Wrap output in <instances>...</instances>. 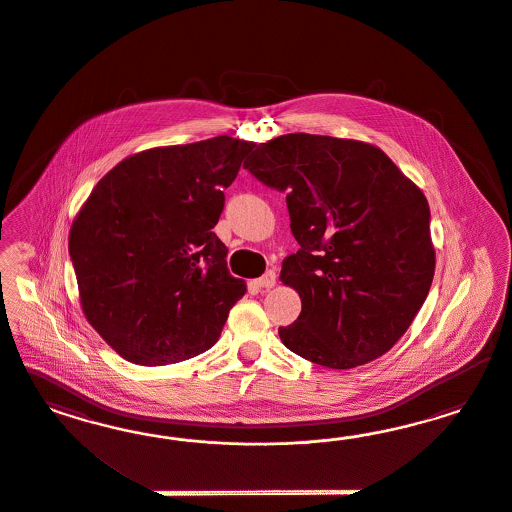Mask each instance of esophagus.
Returning a JSON list of instances; mask_svg holds the SVG:
<instances>
[{"label":"esophagus","instance_id":"esophagus-1","mask_svg":"<svg viewBox=\"0 0 512 512\" xmlns=\"http://www.w3.org/2000/svg\"><path fill=\"white\" fill-rule=\"evenodd\" d=\"M253 283H255L259 289H272V287L276 285V274H274L272 270H268L263 278L255 279Z\"/></svg>","mask_w":512,"mask_h":512}]
</instances>
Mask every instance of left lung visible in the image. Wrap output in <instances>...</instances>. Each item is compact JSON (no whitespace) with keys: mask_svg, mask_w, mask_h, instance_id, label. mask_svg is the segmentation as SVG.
<instances>
[{"mask_svg":"<svg viewBox=\"0 0 512 512\" xmlns=\"http://www.w3.org/2000/svg\"><path fill=\"white\" fill-rule=\"evenodd\" d=\"M244 169L287 191L300 249L279 279L302 311L279 326L287 349L351 370L383 357L419 313L435 272L430 206L370 142L289 133L259 142Z\"/></svg>","mask_w":512,"mask_h":512,"instance_id":"8db88e82","label":"left lung"}]
</instances>
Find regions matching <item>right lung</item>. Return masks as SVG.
Instances as JSON below:
<instances>
[{
  "label": "right lung",
  "mask_w": 512,
  "mask_h": 512,
  "mask_svg": "<svg viewBox=\"0 0 512 512\" xmlns=\"http://www.w3.org/2000/svg\"><path fill=\"white\" fill-rule=\"evenodd\" d=\"M253 146L219 135L129 155L80 206L69 231L80 308L120 357L161 366L219 340L248 287L212 229Z\"/></svg>",
  "instance_id": "right-lung-1"
}]
</instances>
